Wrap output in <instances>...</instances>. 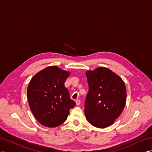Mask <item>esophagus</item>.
I'll return each mask as SVG.
<instances>
[{
  "label": "esophagus",
  "mask_w": 152,
  "mask_h": 152,
  "mask_svg": "<svg viewBox=\"0 0 152 152\" xmlns=\"http://www.w3.org/2000/svg\"><path fill=\"white\" fill-rule=\"evenodd\" d=\"M75 102H76V103L77 105H79V104H80V103H81V102H80V99H76V100L75 101Z\"/></svg>",
  "instance_id": "34e87169"
}]
</instances>
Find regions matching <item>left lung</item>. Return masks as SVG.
Masks as SVG:
<instances>
[{
	"label": "left lung",
	"mask_w": 152,
	"mask_h": 152,
	"mask_svg": "<svg viewBox=\"0 0 152 152\" xmlns=\"http://www.w3.org/2000/svg\"><path fill=\"white\" fill-rule=\"evenodd\" d=\"M88 92L85 102V114L92 126L103 128L112 125L121 114L126 103L124 81L106 67L86 72Z\"/></svg>",
	"instance_id": "1"
}]
</instances>
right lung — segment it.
Wrapping results in <instances>:
<instances>
[{
  "instance_id": "right-lung-1",
  "label": "right lung",
  "mask_w": 152,
  "mask_h": 152,
  "mask_svg": "<svg viewBox=\"0 0 152 152\" xmlns=\"http://www.w3.org/2000/svg\"><path fill=\"white\" fill-rule=\"evenodd\" d=\"M70 75L56 66H50L34 75L28 85L27 96L35 118L42 125L56 127L63 124L69 110L76 105L64 83Z\"/></svg>"
}]
</instances>
